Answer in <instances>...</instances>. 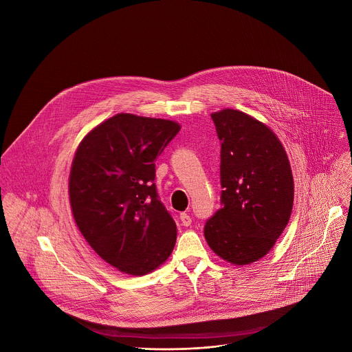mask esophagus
I'll return each mask as SVG.
<instances>
[{
    "label": "esophagus",
    "instance_id": "1",
    "mask_svg": "<svg viewBox=\"0 0 352 352\" xmlns=\"http://www.w3.org/2000/svg\"><path fill=\"white\" fill-rule=\"evenodd\" d=\"M179 220H181V223H182L184 227H188V226H190V223H192L190 216L186 214V213H181V214H179Z\"/></svg>",
    "mask_w": 352,
    "mask_h": 352
}]
</instances>
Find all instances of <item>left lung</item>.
Wrapping results in <instances>:
<instances>
[{"label": "left lung", "instance_id": "1", "mask_svg": "<svg viewBox=\"0 0 352 352\" xmlns=\"http://www.w3.org/2000/svg\"><path fill=\"white\" fill-rule=\"evenodd\" d=\"M221 140V209L206 221L213 252L235 265L266 256L288 224L294 178L277 135L259 120L224 109L212 114Z\"/></svg>", "mask_w": 352, "mask_h": 352}]
</instances>
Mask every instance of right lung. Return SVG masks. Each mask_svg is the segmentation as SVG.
Returning <instances> with one entry per match:
<instances>
[{
    "mask_svg": "<svg viewBox=\"0 0 352 352\" xmlns=\"http://www.w3.org/2000/svg\"><path fill=\"white\" fill-rule=\"evenodd\" d=\"M181 125L120 113L80 140L68 192L75 223L94 252L118 272L144 276L162 266L177 226L157 196L155 162Z\"/></svg>",
    "mask_w": 352,
    "mask_h": 352,
    "instance_id": "add662e5",
    "label": "right lung"
}]
</instances>
